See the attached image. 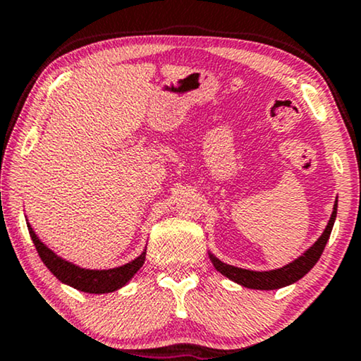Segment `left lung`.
Returning a JSON list of instances; mask_svg holds the SVG:
<instances>
[{
  "mask_svg": "<svg viewBox=\"0 0 361 361\" xmlns=\"http://www.w3.org/2000/svg\"><path fill=\"white\" fill-rule=\"evenodd\" d=\"M335 218H337V201H335L334 204V213L330 216L329 224H326L325 231L322 233V236L317 239L314 246L307 249L299 259H295V261H292L290 264H287V266L281 269H274V271H264V272L247 271V269L234 267V266H229V264L221 262L219 259H216L213 256V254H209L211 262H213L216 271H219L223 276L231 279V281L238 282L239 286L247 287V289L272 290V289H281V287L290 286L299 281V279L304 277L320 259L322 252H324L325 249V244L330 238Z\"/></svg>",
  "mask_w": 361,
  "mask_h": 361,
  "instance_id": "8db88e82",
  "label": "left lung"
}]
</instances>
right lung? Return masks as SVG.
<instances>
[{
  "mask_svg": "<svg viewBox=\"0 0 361 361\" xmlns=\"http://www.w3.org/2000/svg\"><path fill=\"white\" fill-rule=\"evenodd\" d=\"M27 229H30V236L35 243L36 251L39 254L41 261L46 264V267L54 274L64 284L74 287L77 290L87 292V294H107V292H114L127 284L130 279L135 276L138 269L145 262V252H142L137 259L132 262L125 264V266L107 269V271H92V269H82L75 264H71L66 259H62L51 251L46 244L39 241L36 233L27 223Z\"/></svg>",
  "mask_w": 361,
  "mask_h": 361,
  "instance_id": "1",
  "label": "right lung"
}]
</instances>
